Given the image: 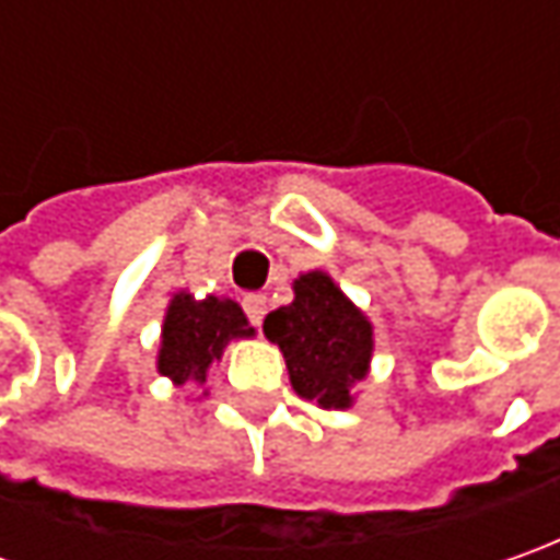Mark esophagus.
Instances as JSON below:
<instances>
[{
  "mask_svg": "<svg viewBox=\"0 0 560 560\" xmlns=\"http://www.w3.org/2000/svg\"><path fill=\"white\" fill-rule=\"evenodd\" d=\"M243 308H246L248 320L258 327V324L265 320V314H268V295H261V292H248L246 299H243Z\"/></svg>",
  "mask_w": 560,
  "mask_h": 560,
  "instance_id": "1",
  "label": "esophagus"
}]
</instances>
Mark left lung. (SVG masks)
I'll return each mask as SVG.
<instances>
[{
    "label": "left lung",
    "mask_w": 560,
    "mask_h": 560,
    "mask_svg": "<svg viewBox=\"0 0 560 560\" xmlns=\"http://www.w3.org/2000/svg\"><path fill=\"white\" fill-rule=\"evenodd\" d=\"M265 336L287 358L295 396L324 411L355 405V386L371 374L374 324L327 270L292 280V302L265 317Z\"/></svg>",
    "instance_id": "obj_1"
}]
</instances>
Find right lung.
<instances>
[{
  "mask_svg": "<svg viewBox=\"0 0 560 560\" xmlns=\"http://www.w3.org/2000/svg\"><path fill=\"white\" fill-rule=\"evenodd\" d=\"M255 327L248 324L246 312L226 295H205L174 292L167 302L162 324V342L155 368L174 386L196 383L205 386L208 371L221 361L224 349L233 339H252ZM202 396H208L205 389Z\"/></svg>",
  "mask_w": 560,
  "mask_h": 560,
  "instance_id": "1",
  "label": "right lung"
}]
</instances>
